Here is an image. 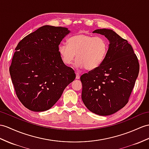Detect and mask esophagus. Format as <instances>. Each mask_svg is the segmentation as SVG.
Here are the masks:
<instances>
[{
	"instance_id": "obj_1",
	"label": "esophagus",
	"mask_w": 149,
	"mask_h": 149,
	"mask_svg": "<svg viewBox=\"0 0 149 149\" xmlns=\"http://www.w3.org/2000/svg\"><path fill=\"white\" fill-rule=\"evenodd\" d=\"M79 78H80V74H79V73H78V72H76V79H79Z\"/></svg>"
}]
</instances>
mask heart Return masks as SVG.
<instances>
[{"label": "heart", "instance_id": "heart-1", "mask_svg": "<svg viewBox=\"0 0 149 149\" xmlns=\"http://www.w3.org/2000/svg\"><path fill=\"white\" fill-rule=\"evenodd\" d=\"M108 50V42L103 37L78 33L68 40V45L61 44L58 51L63 63L71 64L77 56L75 67L92 71L103 63ZM77 56H76L75 55Z\"/></svg>", "mask_w": 149, "mask_h": 149}]
</instances>
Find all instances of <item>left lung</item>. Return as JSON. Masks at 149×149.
<instances>
[{"label":"left lung","instance_id":"obj_1","mask_svg":"<svg viewBox=\"0 0 149 149\" xmlns=\"http://www.w3.org/2000/svg\"><path fill=\"white\" fill-rule=\"evenodd\" d=\"M93 33L109 41L107 55L99 67L81 76V99L89 111L108 116L128 103L139 72V63L132 45L110 29Z\"/></svg>","mask_w":149,"mask_h":149}]
</instances>
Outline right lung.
I'll return each mask as SVG.
<instances>
[{
  "label": "right lung",
  "instance_id": "add662e5",
  "mask_svg": "<svg viewBox=\"0 0 149 149\" xmlns=\"http://www.w3.org/2000/svg\"><path fill=\"white\" fill-rule=\"evenodd\" d=\"M70 33L67 28L45 25L18 43L9 72L17 98L29 110L49 109L75 79L58 51Z\"/></svg>",
  "mask_w": 149,
  "mask_h": 149
}]
</instances>
